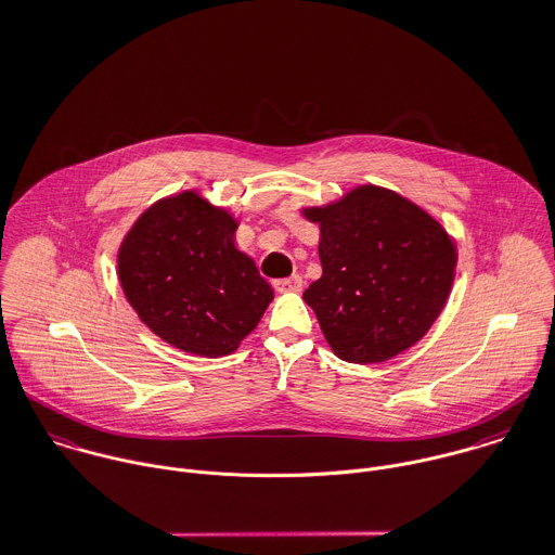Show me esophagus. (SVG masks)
<instances>
[{
	"label": "esophagus",
	"mask_w": 555,
	"mask_h": 555,
	"mask_svg": "<svg viewBox=\"0 0 555 555\" xmlns=\"http://www.w3.org/2000/svg\"><path fill=\"white\" fill-rule=\"evenodd\" d=\"M274 287H276V292H300L302 289V279L298 274L289 276V279H276Z\"/></svg>",
	"instance_id": "obj_1"
}]
</instances>
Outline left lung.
Returning a JSON list of instances; mask_svg holds the SVG:
<instances>
[{
    "instance_id": "8db88e82",
    "label": "left lung",
    "mask_w": 555,
    "mask_h": 555,
    "mask_svg": "<svg viewBox=\"0 0 555 555\" xmlns=\"http://www.w3.org/2000/svg\"><path fill=\"white\" fill-rule=\"evenodd\" d=\"M320 224L322 276L302 294L331 350L348 363H383L415 346L441 315L456 274V242L406 196L357 185L302 207Z\"/></svg>"
}]
</instances>
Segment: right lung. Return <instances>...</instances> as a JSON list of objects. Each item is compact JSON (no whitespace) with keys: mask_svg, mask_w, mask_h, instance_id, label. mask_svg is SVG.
<instances>
[{"mask_svg":"<svg viewBox=\"0 0 555 555\" xmlns=\"http://www.w3.org/2000/svg\"><path fill=\"white\" fill-rule=\"evenodd\" d=\"M237 220L196 190L159 198L116 255L127 302L166 344L207 359L235 352L274 298L235 246Z\"/></svg>","mask_w":555,"mask_h":555,"instance_id":"obj_1","label":"right lung"}]
</instances>
